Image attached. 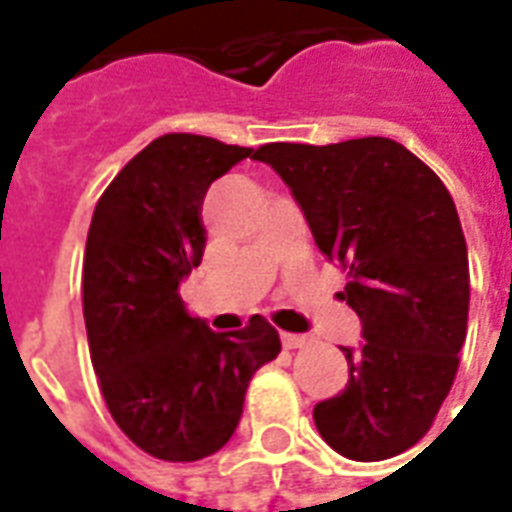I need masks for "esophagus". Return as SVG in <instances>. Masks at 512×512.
Returning a JSON list of instances; mask_svg holds the SVG:
<instances>
[{"instance_id":"esophagus-1","label":"esophagus","mask_w":512,"mask_h":512,"mask_svg":"<svg viewBox=\"0 0 512 512\" xmlns=\"http://www.w3.org/2000/svg\"><path fill=\"white\" fill-rule=\"evenodd\" d=\"M310 343V337L307 334H290V332H282V345L285 348H301V345Z\"/></svg>"}]
</instances>
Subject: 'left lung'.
Here are the masks:
<instances>
[{"instance_id":"obj_1","label":"left lung","mask_w":512,"mask_h":512,"mask_svg":"<svg viewBox=\"0 0 512 512\" xmlns=\"http://www.w3.org/2000/svg\"><path fill=\"white\" fill-rule=\"evenodd\" d=\"M288 183L323 255L348 268L340 299L362 321L343 348L348 384L312 417L351 461H384L433 425L458 373L469 318V255L439 175L411 150L365 136L255 150Z\"/></svg>"}]
</instances>
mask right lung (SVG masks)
I'll list each match as a JSON object with an SVG mask.
<instances>
[{
  "instance_id": "1",
  "label": "right lung",
  "mask_w": 512,
  "mask_h": 512,
  "mask_svg": "<svg viewBox=\"0 0 512 512\" xmlns=\"http://www.w3.org/2000/svg\"><path fill=\"white\" fill-rule=\"evenodd\" d=\"M252 156V147L211 136L164 134L120 169L95 205L82 274L95 376L120 430L161 461L222 450L255 370L282 348L266 318L213 332L178 293L205 252V191Z\"/></svg>"
}]
</instances>
